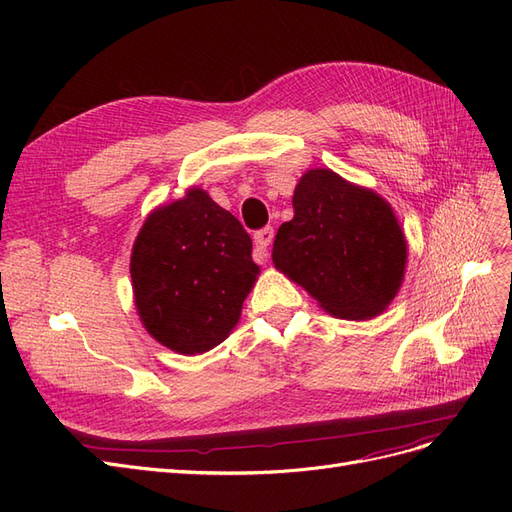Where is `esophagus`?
<instances>
[{
    "label": "esophagus",
    "instance_id": "esophagus-1",
    "mask_svg": "<svg viewBox=\"0 0 512 512\" xmlns=\"http://www.w3.org/2000/svg\"><path fill=\"white\" fill-rule=\"evenodd\" d=\"M254 241H256V250H254L256 262H267V258H269V250H267V247H269L271 241H273V228L267 226V228L258 230L256 235H254Z\"/></svg>",
    "mask_w": 512,
    "mask_h": 512
}]
</instances>
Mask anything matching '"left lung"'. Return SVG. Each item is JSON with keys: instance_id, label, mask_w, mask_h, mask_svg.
Segmentation results:
<instances>
[{"instance_id": "obj_1", "label": "left lung", "mask_w": 512, "mask_h": 512, "mask_svg": "<svg viewBox=\"0 0 512 512\" xmlns=\"http://www.w3.org/2000/svg\"><path fill=\"white\" fill-rule=\"evenodd\" d=\"M292 209L273 241L275 267L337 318L378 316L397 294L408 256L391 207L316 168L301 177Z\"/></svg>"}]
</instances>
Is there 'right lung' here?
Returning a JSON list of instances; mask_svg holds the SVG:
<instances>
[{"label": "right lung", "instance_id": "right-lung-1", "mask_svg": "<svg viewBox=\"0 0 512 512\" xmlns=\"http://www.w3.org/2000/svg\"><path fill=\"white\" fill-rule=\"evenodd\" d=\"M130 273L145 329L170 350L196 354L239 322L258 267L241 222L196 188L149 215Z\"/></svg>", "mask_w": 512, "mask_h": 512}]
</instances>
